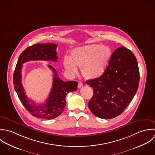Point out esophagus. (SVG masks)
I'll return each mask as SVG.
<instances>
[{
    "mask_svg": "<svg viewBox=\"0 0 155 155\" xmlns=\"http://www.w3.org/2000/svg\"><path fill=\"white\" fill-rule=\"evenodd\" d=\"M83 86V83H82V82H79V83H78V87L79 88H81Z\"/></svg>",
    "mask_w": 155,
    "mask_h": 155,
    "instance_id": "esophagus-1",
    "label": "esophagus"
}]
</instances>
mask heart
Listing matches in <instances>:
<instances>
[{
	"instance_id": "b5f03b06",
	"label": "heart",
	"mask_w": 155,
	"mask_h": 155,
	"mask_svg": "<svg viewBox=\"0 0 155 155\" xmlns=\"http://www.w3.org/2000/svg\"><path fill=\"white\" fill-rule=\"evenodd\" d=\"M112 51L110 47L102 45H88L73 49L71 56L64 57L63 66L70 74H76L81 67L83 75L87 79L101 77L107 69Z\"/></svg>"
}]
</instances>
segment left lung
Instances as JSON below:
<instances>
[{
	"instance_id": "obj_1",
	"label": "left lung",
	"mask_w": 155,
	"mask_h": 155,
	"mask_svg": "<svg viewBox=\"0 0 155 155\" xmlns=\"http://www.w3.org/2000/svg\"><path fill=\"white\" fill-rule=\"evenodd\" d=\"M140 72L134 53L120 47L112 54L109 64L99 77L86 81L93 88L88 107L97 117L109 119L119 116L138 88Z\"/></svg>"
}]
</instances>
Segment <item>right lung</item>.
Instances as JSON below:
<instances>
[{
	"label": "right lung",
	"instance_id": "right-lung-1",
	"mask_svg": "<svg viewBox=\"0 0 155 155\" xmlns=\"http://www.w3.org/2000/svg\"><path fill=\"white\" fill-rule=\"evenodd\" d=\"M55 44H36L25 49L20 55L14 72L13 82L15 91L25 108L35 117L43 119H52L59 116L64 110L66 104V96L71 92L75 91L78 83L73 81H63L58 76L56 69L51 66L48 67L54 73L53 86L50 93L42 105H36L30 100L21 83V69L23 64L31 61H50L57 62Z\"/></svg>",
	"mask_w": 155,
	"mask_h": 155
}]
</instances>
